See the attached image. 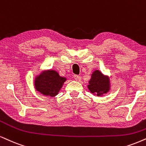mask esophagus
<instances>
[{
    "instance_id": "obj_1",
    "label": "esophagus",
    "mask_w": 146,
    "mask_h": 146,
    "mask_svg": "<svg viewBox=\"0 0 146 146\" xmlns=\"http://www.w3.org/2000/svg\"><path fill=\"white\" fill-rule=\"evenodd\" d=\"M73 78H74L75 80H78L79 78V75H73Z\"/></svg>"
}]
</instances>
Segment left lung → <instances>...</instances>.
I'll return each mask as SVG.
<instances>
[{
	"mask_svg": "<svg viewBox=\"0 0 146 146\" xmlns=\"http://www.w3.org/2000/svg\"><path fill=\"white\" fill-rule=\"evenodd\" d=\"M88 84V90L92 94L96 95L97 96H102L110 90L109 77L104 75L99 70H95L92 73Z\"/></svg>",
	"mask_w": 146,
	"mask_h": 146,
	"instance_id": "obj_1",
	"label": "left lung"
}]
</instances>
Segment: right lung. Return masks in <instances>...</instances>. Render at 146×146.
<instances>
[{
    "instance_id": "right-lung-1",
    "label": "right lung",
    "mask_w": 146,
    "mask_h": 146,
    "mask_svg": "<svg viewBox=\"0 0 146 146\" xmlns=\"http://www.w3.org/2000/svg\"><path fill=\"white\" fill-rule=\"evenodd\" d=\"M67 78L60 76L54 70H44L34 79V87L37 91L46 96L54 97L58 95Z\"/></svg>"
}]
</instances>
